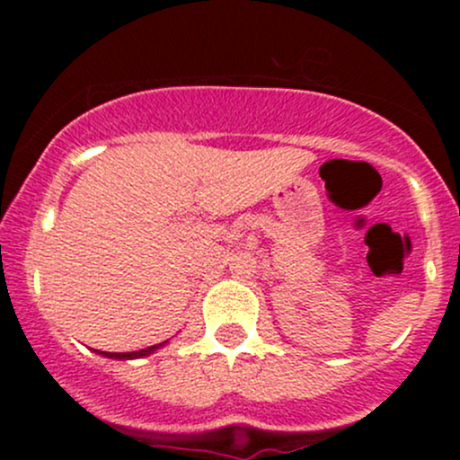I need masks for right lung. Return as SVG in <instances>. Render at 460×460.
Masks as SVG:
<instances>
[{
    "label": "right lung",
    "mask_w": 460,
    "mask_h": 460,
    "mask_svg": "<svg viewBox=\"0 0 460 460\" xmlns=\"http://www.w3.org/2000/svg\"><path fill=\"white\" fill-rule=\"evenodd\" d=\"M162 344H155V346H149V348H142V350H136V352H102V355L110 357V358H136V357H146L151 355L155 348H160Z\"/></svg>",
    "instance_id": "right-lung-1"
}]
</instances>
